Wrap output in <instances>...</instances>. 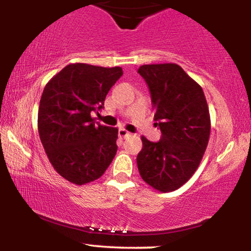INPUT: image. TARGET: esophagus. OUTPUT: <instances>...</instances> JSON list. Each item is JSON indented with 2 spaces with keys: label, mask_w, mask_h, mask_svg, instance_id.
<instances>
[{
  "label": "esophagus",
  "mask_w": 251,
  "mask_h": 251,
  "mask_svg": "<svg viewBox=\"0 0 251 251\" xmlns=\"http://www.w3.org/2000/svg\"><path fill=\"white\" fill-rule=\"evenodd\" d=\"M118 135H119L120 138H123V139H126V138L131 137V133H129L128 131H126L125 128H120L119 132H118Z\"/></svg>",
  "instance_id": "34e87169"
}]
</instances>
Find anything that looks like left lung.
<instances>
[{
  "label": "left lung",
  "instance_id": "left-lung-1",
  "mask_svg": "<svg viewBox=\"0 0 251 251\" xmlns=\"http://www.w3.org/2000/svg\"><path fill=\"white\" fill-rule=\"evenodd\" d=\"M154 120L162 131L157 143L142 137L137 164L143 180L160 192L175 191L200 166L209 143L210 114L203 89L176 63L143 65Z\"/></svg>",
  "mask_w": 251,
  "mask_h": 251
}]
</instances>
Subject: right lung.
<instances>
[{"mask_svg":"<svg viewBox=\"0 0 251 251\" xmlns=\"http://www.w3.org/2000/svg\"><path fill=\"white\" fill-rule=\"evenodd\" d=\"M122 67L71 63L46 85L40 100L37 128L55 171L76 185L103 175L117 153L118 128L96 124L92 112L103 107Z\"/></svg>","mask_w":251,"mask_h":251,"instance_id":"1","label":"right lung"}]
</instances>
